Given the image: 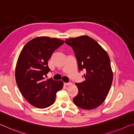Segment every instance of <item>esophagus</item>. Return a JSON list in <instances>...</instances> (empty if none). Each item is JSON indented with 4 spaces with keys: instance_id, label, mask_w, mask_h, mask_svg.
<instances>
[{
    "instance_id": "1",
    "label": "esophagus",
    "mask_w": 134,
    "mask_h": 134,
    "mask_svg": "<svg viewBox=\"0 0 134 134\" xmlns=\"http://www.w3.org/2000/svg\"><path fill=\"white\" fill-rule=\"evenodd\" d=\"M64 85H65V86H69L70 85H71V83H70V82H69V83H64Z\"/></svg>"
}]
</instances>
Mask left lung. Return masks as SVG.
<instances>
[{"label":"left lung","instance_id":"8db88e82","mask_svg":"<svg viewBox=\"0 0 134 134\" xmlns=\"http://www.w3.org/2000/svg\"><path fill=\"white\" fill-rule=\"evenodd\" d=\"M65 42L73 49L79 71L85 70V80L76 83L79 92L74 104L86 110L98 107L106 99L113 80L109 57L96 41L88 36L70 38Z\"/></svg>","mask_w":134,"mask_h":134}]
</instances>
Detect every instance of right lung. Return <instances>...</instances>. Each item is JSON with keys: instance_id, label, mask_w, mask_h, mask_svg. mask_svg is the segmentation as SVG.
<instances>
[{"instance_id": "add662e5", "label": "right lung", "mask_w": 134, "mask_h": 134, "mask_svg": "<svg viewBox=\"0 0 134 134\" xmlns=\"http://www.w3.org/2000/svg\"><path fill=\"white\" fill-rule=\"evenodd\" d=\"M64 43L54 38L37 37L27 43L19 54L16 65V81L25 99L36 108L43 109L53 105L56 93L63 89L62 80L52 78L45 80V76L51 71L48 60Z\"/></svg>"}]
</instances>
